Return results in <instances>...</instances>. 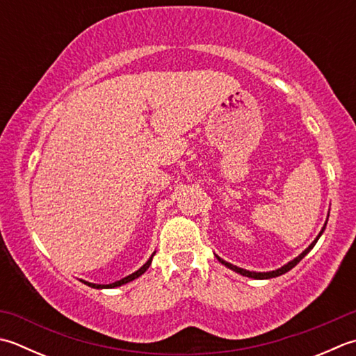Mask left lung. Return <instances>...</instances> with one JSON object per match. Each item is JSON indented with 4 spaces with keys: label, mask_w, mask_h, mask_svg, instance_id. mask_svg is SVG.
I'll use <instances>...</instances> for the list:
<instances>
[{
    "label": "left lung",
    "mask_w": 356,
    "mask_h": 356,
    "mask_svg": "<svg viewBox=\"0 0 356 356\" xmlns=\"http://www.w3.org/2000/svg\"><path fill=\"white\" fill-rule=\"evenodd\" d=\"M327 220H329V214H327V219H325V224H324V227L321 228V232H319V234L316 236L315 238V241H313L310 245L304 250V252L299 254V256H296L293 261H289L287 264H285V266H282V267H280V268H276V270H271V271H250V270H245V268H241V267H238V266H233V264H229V262H227V261H224L222 259V257H219L218 254H214L216 257H218V261L220 262V264H224V266L227 267V268H229V270H233V271H236V273H239V275H242V276H247V277H252V280H270V277H277V276H281V275H284V273H287V271H290L291 268H293L296 264L302 259V257L307 254L310 250L315 247V243L318 242V239L321 238V234L324 233V229H325V225H327Z\"/></svg>",
    "instance_id": "obj_1"
}]
</instances>
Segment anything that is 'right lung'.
Here are the masks:
<instances>
[{
	"label": "right lung",
	"mask_w": 356,
	"mask_h": 356,
	"mask_svg": "<svg viewBox=\"0 0 356 356\" xmlns=\"http://www.w3.org/2000/svg\"><path fill=\"white\" fill-rule=\"evenodd\" d=\"M154 254H156V252L151 254V257L148 261H146L143 266L138 268L137 271H134V273H131V275H128L127 277H123V280H120V281H115V282H113V284H94V282H88V281H83V280H80L83 284H86L88 287H92V289H115V287H120V285H124V284H128V282H131V281H134V280H137L138 276H142L146 270L149 268V266H151V261H152V257H154Z\"/></svg>",
	"instance_id": "obj_1"
}]
</instances>
